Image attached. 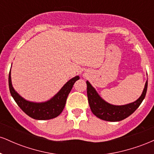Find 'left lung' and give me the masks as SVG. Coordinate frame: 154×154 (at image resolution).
<instances>
[{
  "label": "left lung",
  "instance_id": "obj_1",
  "mask_svg": "<svg viewBox=\"0 0 154 154\" xmlns=\"http://www.w3.org/2000/svg\"><path fill=\"white\" fill-rule=\"evenodd\" d=\"M87 94L88 103L93 114L100 119L109 122H119L130 116L140 105L146 96L148 88V79L140 98L132 103L122 106H116L104 100L88 81Z\"/></svg>",
  "mask_w": 154,
  "mask_h": 154
}]
</instances>
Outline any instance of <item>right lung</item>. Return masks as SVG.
Returning a JSON list of instances; mask_svg holds the SVG:
<instances>
[{
	"label": "right lung",
	"instance_id": "obj_1",
	"mask_svg": "<svg viewBox=\"0 0 154 154\" xmlns=\"http://www.w3.org/2000/svg\"><path fill=\"white\" fill-rule=\"evenodd\" d=\"M79 79V76H76L69 79L53 98L47 101L40 103L26 100L15 91L12 85L11 70L8 75V86L11 96L26 114L35 119L47 120L54 119L62 112L68 95L69 94L75 82Z\"/></svg>",
	"mask_w": 154,
	"mask_h": 154
}]
</instances>
